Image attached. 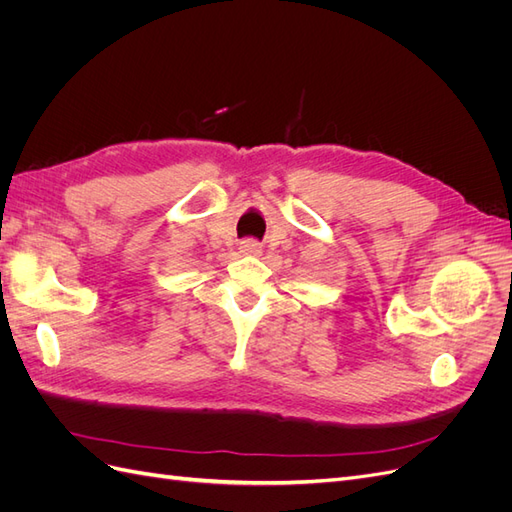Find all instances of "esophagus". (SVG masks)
Returning a JSON list of instances; mask_svg holds the SVG:
<instances>
[{"instance_id": "1", "label": "esophagus", "mask_w": 512, "mask_h": 512, "mask_svg": "<svg viewBox=\"0 0 512 512\" xmlns=\"http://www.w3.org/2000/svg\"><path fill=\"white\" fill-rule=\"evenodd\" d=\"M239 250H241V254H247V256H258V254H262V247H260V243H258V241H254V239H245V241H241Z\"/></svg>"}]
</instances>
